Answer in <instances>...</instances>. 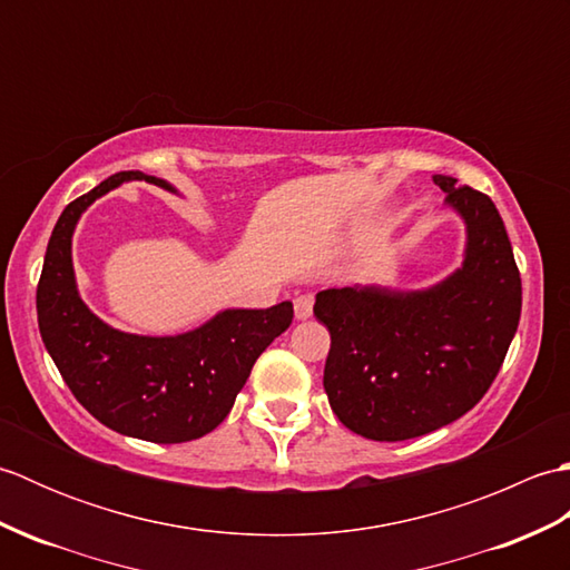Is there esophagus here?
Listing matches in <instances>:
<instances>
[{
    "instance_id": "1",
    "label": "esophagus",
    "mask_w": 570,
    "mask_h": 570,
    "mask_svg": "<svg viewBox=\"0 0 570 570\" xmlns=\"http://www.w3.org/2000/svg\"><path fill=\"white\" fill-rule=\"evenodd\" d=\"M294 313L298 321H306L313 316V296H298L294 301Z\"/></svg>"
}]
</instances>
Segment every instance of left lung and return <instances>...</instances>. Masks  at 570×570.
<instances>
[{"mask_svg":"<svg viewBox=\"0 0 570 570\" xmlns=\"http://www.w3.org/2000/svg\"><path fill=\"white\" fill-rule=\"evenodd\" d=\"M433 184L465 223L463 264L429 288H325L313 306L331 333V409L370 441L416 439L475 406L522 313V278L494 203L451 176Z\"/></svg>","mask_w":570,"mask_h":570,"instance_id":"8db88e82","label":"left lung"}]
</instances>
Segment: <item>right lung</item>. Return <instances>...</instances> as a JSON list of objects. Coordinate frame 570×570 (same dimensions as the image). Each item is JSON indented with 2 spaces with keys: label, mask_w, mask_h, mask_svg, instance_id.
Wrapping results in <instances>:
<instances>
[{
  "label": "right lung",
  "mask_w": 570,
  "mask_h": 570,
  "mask_svg": "<svg viewBox=\"0 0 570 570\" xmlns=\"http://www.w3.org/2000/svg\"><path fill=\"white\" fill-rule=\"evenodd\" d=\"M147 180L168 193L164 178L119 171L72 200L48 239L36 288V313L48 355L90 414L131 439L186 443L210 433L229 414L254 362L294 318L292 301L272 308H225L180 335L117 331L85 306L72 269V233L80 215L105 193Z\"/></svg>",
  "instance_id": "right-lung-1"
}]
</instances>
